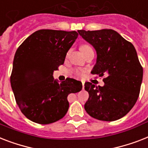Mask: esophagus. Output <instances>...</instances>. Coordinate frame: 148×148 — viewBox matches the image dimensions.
<instances>
[{
    "label": "esophagus",
    "instance_id": "obj_1",
    "mask_svg": "<svg viewBox=\"0 0 148 148\" xmlns=\"http://www.w3.org/2000/svg\"><path fill=\"white\" fill-rule=\"evenodd\" d=\"M82 85H83V89H84V82H83V81H82Z\"/></svg>",
    "mask_w": 148,
    "mask_h": 148
}]
</instances>
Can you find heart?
<instances>
[{
	"mask_svg": "<svg viewBox=\"0 0 148 148\" xmlns=\"http://www.w3.org/2000/svg\"><path fill=\"white\" fill-rule=\"evenodd\" d=\"M91 48L90 46H88V45H82V46L80 47V50H81V51L82 52H84L85 51H86V50H88V49H90ZM77 74H80V73L78 71H76L75 72Z\"/></svg>",
	"mask_w": 148,
	"mask_h": 148,
	"instance_id": "b5f03b06",
	"label": "heart"
}]
</instances>
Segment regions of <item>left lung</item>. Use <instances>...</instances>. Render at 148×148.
Segmentation results:
<instances>
[{"label":"left lung","instance_id":"left-lung-1","mask_svg":"<svg viewBox=\"0 0 148 148\" xmlns=\"http://www.w3.org/2000/svg\"><path fill=\"white\" fill-rule=\"evenodd\" d=\"M97 51L91 73L105 75L103 86L85 83L89 93L84 105L94 119L112 122L125 116L134 106L142 83L143 68L134 45L113 29L77 31Z\"/></svg>","mask_w":148,"mask_h":148}]
</instances>
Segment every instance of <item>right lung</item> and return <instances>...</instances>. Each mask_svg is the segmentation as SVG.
Segmentation results:
<instances>
[{"label": "right lung", "mask_w": 148, "mask_h": 148, "mask_svg": "<svg viewBox=\"0 0 148 148\" xmlns=\"http://www.w3.org/2000/svg\"><path fill=\"white\" fill-rule=\"evenodd\" d=\"M76 31L40 29L19 46L13 62L10 84L22 113L36 123L47 125L65 116L68 96L82 89V83L67 78L55 80L54 71L63 64L77 39Z\"/></svg>", "instance_id": "1"}]
</instances>
